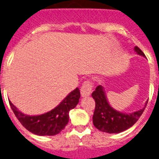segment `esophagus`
Masks as SVG:
<instances>
[{
  "label": "esophagus",
  "mask_w": 159,
  "mask_h": 159,
  "mask_svg": "<svg viewBox=\"0 0 159 159\" xmlns=\"http://www.w3.org/2000/svg\"><path fill=\"white\" fill-rule=\"evenodd\" d=\"M92 83L89 80H85L80 88V93L82 97H87L90 95L92 92Z\"/></svg>",
  "instance_id": "1"
}]
</instances>
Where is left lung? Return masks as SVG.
Segmentation results:
<instances>
[{"label":"left lung","instance_id":"8db88e82","mask_svg":"<svg viewBox=\"0 0 159 159\" xmlns=\"http://www.w3.org/2000/svg\"><path fill=\"white\" fill-rule=\"evenodd\" d=\"M134 50L139 55L145 56L144 53L138 46L135 47ZM92 97L95 101V109L93 115V125L102 132L118 134L129 129L139 120L145 109L143 108L129 114L114 110L107 101L101 85L95 88V90L92 93Z\"/></svg>","mask_w":159,"mask_h":159}]
</instances>
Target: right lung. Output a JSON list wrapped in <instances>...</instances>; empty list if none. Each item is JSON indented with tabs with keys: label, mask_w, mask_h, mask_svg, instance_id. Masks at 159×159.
<instances>
[{
	"label": "right lung",
	"mask_w": 159,
	"mask_h": 159,
	"mask_svg": "<svg viewBox=\"0 0 159 159\" xmlns=\"http://www.w3.org/2000/svg\"><path fill=\"white\" fill-rule=\"evenodd\" d=\"M80 98V89L76 88L56 108L38 116L25 115L9 101L12 111L28 131L40 136H52L60 133L69 122V111L74 109Z\"/></svg>",
	"instance_id": "1"
}]
</instances>
